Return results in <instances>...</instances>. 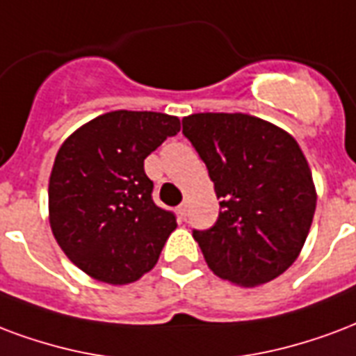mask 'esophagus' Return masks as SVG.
Segmentation results:
<instances>
[{
  "instance_id": "34e87169",
  "label": "esophagus",
  "mask_w": 356,
  "mask_h": 356,
  "mask_svg": "<svg viewBox=\"0 0 356 356\" xmlns=\"http://www.w3.org/2000/svg\"><path fill=\"white\" fill-rule=\"evenodd\" d=\"M177 211L179 215H181V218H186V213H188V202H186V200H183V204L179 205Z\"/></svg>"
}]
</instances>
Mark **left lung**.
Masks as SVG:
<instances>
[{"label":"left lung","instance_id":"left-lung-1","mask_svg":"<svg viewBox=\"0 0 356 356\" xmlns=\"http://www.w3.org/2000/svg\"><path fill=\"white\" fill-rule=\"evenodd\" d=\"M183 134L207 165L220 211L192 230L218 277L262 285L298 259L317 194L304 152L285 130L243 113H198Z\"/></svg>","mask_w":356,"mask_h":356}]
</instances>
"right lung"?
Segmentation results:
<instances>
[{
	"instance_id": "add662e5",
	"label": "right lung",
	"mask_w": 356,
	"mask_h": 356,
	"mask_svg": "<svg viewBox=\"0 0 356 356\" xmlns=\"http://www.w3.org/2000/svg\"><path fill=\"white\" fill-rule=\"evenodd\" d=\"M179 130V118L164 113L113 111L60 147L49 183L51 228L90 277L126 285L158 262L177 217L154 204L143 162Z\"/></svg>"
}]
</instances>
